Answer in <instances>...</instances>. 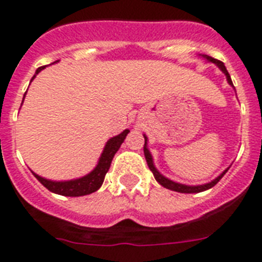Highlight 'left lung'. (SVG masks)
<instances>
[{"instance_id": "obj_1", "label": "left lung", "mask_w": 262, "mask_h": 262, "mask_svg": "<svg viewBox=\"0 0 262 262\" xmlns=\"http://www.w3.org/2000/svg\"><path fill=\"white\" fill-rule=\"evenodd\" d=\"M204 58H207L208 61H211V62L216 63V65H217V67L222 69V72H223L224 75H226L228 83L232 85L231 77H230V75H228L227 69H226V67H224V63L222 62V61H219V59H216V58H212V57H209V55H204ZM144 139H145V143H144V155H145V160H147L148 167H149V170L152 171V174H154V177H155L156 181H158V182H159L162 186L166 187V189H170V190L178 191V193H200V191H204V190H207V189H211V187L215 186L216 183L219 182L220 179L223 178V175L226 174L228 170L227 168L226 171H223V174H220L219 177H217L216 179H213L212 182L205 183V185H200V186H187V185H181V183L172 182V181L167 179L166 177H163V175L160 174V172L155 168V166H154V162H152V156L147 148V137L144 136Z\"/></svg>"}]
</instances>
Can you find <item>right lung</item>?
Instances as JSON below:
<instances>
[{"instance_id":"right-lung-1","label":"right lung","mask_w":262,"mask_h":262,"mask_svg":"<svg viewBox=\"0 0 262 262\" xmlns=\"http://www.w3.org/2000/svg\"><path fill=\"white\" fill-rule=\"evenodd\" d=\"M45 67H40L36 69V73L35 76L38 75L39 72L42 71ZM34 76V77H35ZM32 77V79H34ZM26 96V95H24ZM129 133V130H123L121 135L115 136L113 139H110L107 141L106 147H104V151H103L100 159H99L98 166L94 168V171H91L90 174L83 177V178L73 179V181H67V182H54V181H49V179H45L39 175L34 174L36 177L39 182L42 183L43 186L49 189L50 191L55 193V194L61 195H68V197H79V195H87L94 193L102 186L103 181H104V177H106L107 171L111 166V160L114 158V155L117 154V151L121 147V144L123 143V140L126 137V135Z\"/></svg>"}]
</instances>
